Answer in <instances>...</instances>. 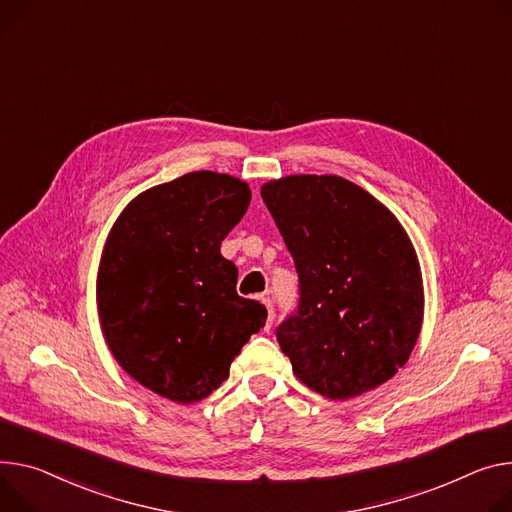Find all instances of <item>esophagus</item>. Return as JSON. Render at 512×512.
Returning <instances> with one entry per match:
<instances>
[{
  "mask_svg": "<svg viewBox=\"0 0 512 512\" xmlns=\"http://www.w3.org/2000/svg\"><path fill=\"white\" fill-rule=\"evenodd\" d=\"M259 298H261V302L267 306V312H269V316H267V331H269V324L273 322V300L269 298V294L259 296Z\"/></svg>",
  "mask_w": 512,
  "mask_h": 512,
  "instance_id": "obj_1",
  "label": "esophagus"
}]
</instances>
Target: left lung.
Returning a JSON list of instances; mask_svg holds the SVG:
<instances>
[{"mask_svg":"<svg viewBox=\"0 0 512 512\" xmlns=\"http://www.w3.org/2000/svg\"><path fill=\"white\" fill-rule=\"evenodd\" d=\"M261 198L298 271V308L275 329L296 378L331 400L388 382L416 345L425 306L402 224L337 175H288Z\"/></svg>","mask_w":512,"mask_h":512,"instance_id":"8db88e82","label":"left lung"}]
</instances>
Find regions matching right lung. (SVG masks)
<instances>
[{"label":"right lung","mask_w":512,"mask_h":512,"mask_svg":"<svg viewBox=\"0 0 512 512\" xmlns=\"http://www.w3.org/2000/svg\"><path fill=\"white\" fill-rule=\"evenodd\" d=\"M251 202L249 185L185 173L136 196L112 226L98 271L106 343L128 376L190 404L226 378L267 310L237 294V265L220 245Z\"/></svg>","instance_id":"add662e5"}]
</instances>
